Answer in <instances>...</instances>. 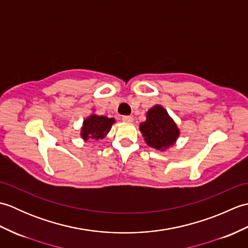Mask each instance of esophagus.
I'll return each mask as SVG.
<instances>
[{"mask_svg":"<svg viewBox=\"0 0 248 248\" xmlns=\"http://www.w3.org/2000/svg\"><path fill=\"white\" fill-rule=\"evenodd\" d=\"M123 121H124V123L131 124V123H133V117H132V116H124Z\"/></svg>","mask_w":248,"mask_h":248,"instance_id":"esophagus-1","label":"esophagus"}]
</instances>
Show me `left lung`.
<instances>
[{
	"label": "left lung",
	"instance_id": "obj_1",
	"mask_svg": "<svg viewBox=\"0 0 248 248\" xmlns=\"http://www.w3.org/2000/svg\"><path fill=\"white\" fill-rule=\"evenodd\" d=\"M140 131L149 147L159 151H166L176 144L180 136L177 124L167 110L155 104L146 113V120L140 124Z\"/></svg>",
	"mask_w": 248,
	"mask_h": 248
}]
</instances>
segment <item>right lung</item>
<instances>
[{"label":"right lung","mask_w":248,"mask_h":248,"mask_svg":"<svg viewBox=\"0 0 248 248\" xmlns=\"http://www.w3.org/2000/svg\"><path fill=\"white\" fill-rule=\"evenodd\" d=\"M94 112V109H93ZM115 118L92 113L83 120L80 135L84 141L103 140L115 124Z\"/></svg>","instance_id":"1"}]
</instances>
